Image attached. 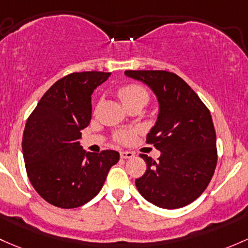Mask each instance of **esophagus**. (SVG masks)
I'll use <instances>...</instances> for the list:
<instances>
[{"instance_id":"34e87169","label":"esophagus","mask_w":248,"mask_h":248,"mask_svg":"<svg viewBox=\"0 0 248 248\" xmlns=\"http://www.w3.org/2000/svg\"><path fill=\"white\" fill-rule=\"evenodd\" d=\"M120 157L122 159H131L134 157V153L129 152V151H121V152H120Z\"/></svg>"}]
</instances>
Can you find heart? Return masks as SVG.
I'll return each mask as SVG.
<instances>
[{
	"label": "heart",
	"instance_id": "1",
	"mask_svg": "<svg viewBox=\"0 0 248 248\" xmlns=\"http://www.w3.org/2000/svg\"><path fill=\"white\" fill-rule=\"evenodd\" d=\"M119 96L121 98L122 102H126V101L131 100L133 97H137V96H145L147 97V93L144 90V88H141L140 85L131 84L124 87L122 89L119 90ZM137 129H131V131H122L116 134V140L119 142H129L134 138Z\"/></svg>",
	"mask_w": 248,
	"mask_h": 248
}]
</instances>
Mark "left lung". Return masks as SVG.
Segmentation results:
<instances>
[{
  "instance_id": "8db88e82",
  "label": "left lung",
  "mask_w": 248,
  "mask_h": 248,
  "mask_svg": "<svg viewBox=\"0 0 248 248\" xmlns=\"http://www.w3.org/2000/svg\"><path fill=\"white\" fill-rule=\"evenodd\" d=\"M124 75L147 85L159 104L157 121L146 141L160 151V157L155 161L140 155L147 169L135 179L138 191L164 209L186 207L207 189L217 163L210 111L176 74L128 70Z\"/></svg>"
}]
</instances>
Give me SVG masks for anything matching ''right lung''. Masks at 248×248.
Returning a JSON list of instances; mask_svg holds the SVG:
<instances>
[{"label":"right lung","instance_id":"add662e5","mask_svg":"<svg viewBox=\"0 0 248 248\" xmlns=\"http://www.w3.org/2000/svg\"><path fill=\"white\" fill-rule=\"evenodd\" d=\"M110 72H75L57 80L26 122L22 152L35 191L56 207L85 204L102 189L119 161L116 151L91 153L79 144L91 120V95Z\"/></svg>","mask_w":248,"mask_h":248}]
</instances>
